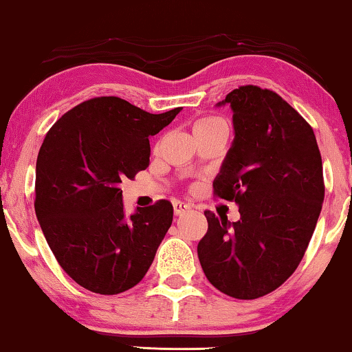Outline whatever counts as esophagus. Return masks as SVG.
Wrapping results in <instances>:
<instances>
[{
    "label": "esophagus",
    "instance_id": "1",
    "mask_svg": "<svg viewBox=\"0 0 352 352\" xmlns=\"http://www.w3.org/2000/svg\"><path fill=\"white\" fill-rule=\"evenodd\" d=\"M173 210H175V214L179 216V214H184L186 211L190 210V206L184 204V201H179V200H175L173 201Z\"/></svg>",
    "mask_w": 352,
    "mask_h": 352
}]
</instances>
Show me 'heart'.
<instances>
[{
    "mask_svg": "<svg viewBox=\"0 0 352 352\" xmlns=\"http://www.w3.org/2000/svg\"><path fill=\"white\" fill-rule=\"evenodd\" d=\"M214 129H228V123L221 117H213V115H206L201 117L194 123V134L195 133H210Z\"/></svg>",
    "mask_w": 352,
    "mask_h": 352,
    "instance_id": "b5f03b06",
    "label": "heart"
}]
</instances>
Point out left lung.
I'll use <instances>...</instances> for the list:
<instances>
[{"mask_svg":"<svg viewBox=\"0 0 352 352\" xmlns=\"http://www.w3.org/2000/svg\"><path fill=\"white\" fill-rule=\"evenodd\" d=\"M226 102L235 139L213 195L235 201L240 219L229 224L205 211L208 232L197 252L211 285L256 300L280 287L305 256L325 195L322 157L311 124L274 91L239 86Z\"/></svg>","mask_w":352,"mask_h":352,"instance_id":"8db88e82","label":"left lung"}]
</instances>
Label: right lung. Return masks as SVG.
Instances as JSON below:
<instances>
[{"label":"right lung","mask_w":352,"mask_h":352,"mask_svg":"<svg viewBox=\"0 0 352 352\" xmlns=\"http://www.w3.org/2000/svg\"><path fill=\"white\" fill-rule=\"evenodd\" d=\"M182 107L148 113L102 96L62 115L36 158L35 213L57 263L99 295L138 285L173 223V205L158 200L126 218L120 182L148 166L151 144Z\"/></svg>","instance_id":"add662e5"}]
</instances>
